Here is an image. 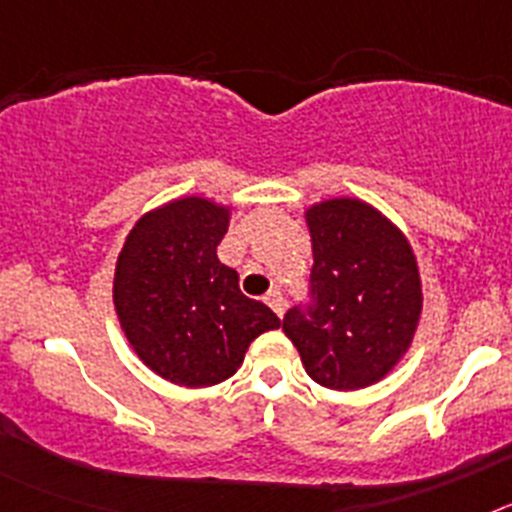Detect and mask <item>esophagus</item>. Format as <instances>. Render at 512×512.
Listing matches in <instances>:
<instances>
[{
    "label": "esophagus",
    "mask_w": 512,
    "mask_h": 512,
    "mask_svg": "<svg viewBox=\"0 0 512 512\" xmlns=\"http://www.w3.org/2000/svg\"><path fill=\"white\" fill-rule=\"evenodd\" d=\"M266 305L277 312L279 318H282V315H284V297H282V292H279V289H271L269 295H266Z\"/></svg>",
    "instance_id": "1"
}]
</instances>
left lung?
I'll list each match as a JSON object with an SVG mask.
<instances>
[{
	"label": "left lung",
	"mask_w": 512,
	"mask_h": 512,
	"mask_svg": "<svg viewBox=\"0 0 512 512\" xmlns=\"http://www.w3.org/2000/svg\"><path fill=\"white\" fill-rule=\"evenodd\" d=\"M312 274L307 307L284 315L305 372L328 390L379 382L408 354L423 287L408 238L377 207L333 197L307 207Z\"/></svg>",
	"instance_id": "obj_1"
}]
</instances>
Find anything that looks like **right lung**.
Returning <instances> with one entry per match:
<instances>
[{"mask_svg":"<svg viewBox=\"0 0 512 512\" xmlns=\"http://www.w3.org/2000/svg\"><path fill=\"white\" fill-rule=\"evenodd\" d=\"M230 207L179 197L140 217L115 266L112 300L138 359L179 387H212L238 372L248 346L282 320L220 264Z\"/></svg>","mask_w":512,"mask_h":512,"instance_id":"1","label":"right lung"}]
</instances>
